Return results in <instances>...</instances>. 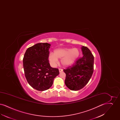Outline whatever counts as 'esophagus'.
I'll return each instance as SVG.
<instances>
[{
    "instance_id": "obj_1",
    "label": "esophagus",
    "mask_w": 120,
    "mask_h": 120,
    "mask_svg": "<svg viewBox=\"0 0 120 120\" xmlns=\"http://www.w3.org/2000/svg\"><path fill=\"white\" fill-rule=\"evenodd\" d=\"M59 72H61L63 71V70L62 69L59 68Z\"/></svg>"
}]
</instances>
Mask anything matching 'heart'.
<instances>
[{"instance_id": "1", "label": "heart", "mask_w": 120, "mask_h": 120, "mask_svg": "<svg viewBox=\"0 0 120 120\" xmlns=\"http://www.w3.org/2000/svg\"><path fill=\"white\" fill-rule=\"evenodd\" d=\"M80 55V51L77 48L58 49L54 50V53L50 52L49 60L53 67H55L58 63L57 59H61V63L64 66L71 65L77 60Z\"/></svg>"}]
</instances>
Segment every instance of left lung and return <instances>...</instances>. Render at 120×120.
Returning <instances> with one entry per match:
<instances>
[{
  "label": "left lung",
  "instance_id": "obj_1",
  "mask_svg": "<svg viewBox=\"0 0 120 120\" xmlns=\"http://www.w3.org/2000/svg\"><path fill=\"white\" fill-rule=\"evenodd\" d=\"M81 50L83 56L77 60L72 66L63 70L66 75L65 85L71 90H78L85 87L94 71L93 55L86 47L83 46Z\"/></svg>",
  "mask_w": 120,
  "mask_h": 120
}]
</instances>
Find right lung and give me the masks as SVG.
I'll return each mask as SVG.
<instances>
[{
  "mask_svg": "<svg viewBox=\"0 0 120 120\" xmlns=\"http://www.w3.org/2000/svg\"><path fill=\"white\" fill-rule=\"evenodd\" d=\"M50 46L47 43L35 44L27 49L23 57L25 77L29 84L39 91L50 88L59 74L58 69L52 68L49 63Z\"/></svg>",
  "mask_w": 120,
  "mask_h": 120,
  "instance_id": "add662e5",
  "label": "right lung"
}]
</instances>
